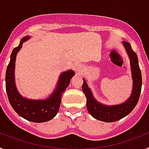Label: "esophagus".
<instances>
[{"label": "esophagus", "mask_w": 149, "mask_h": 149, "mask_svg": "<svg viewBox=\"0 0 149 149\" xmlns=\"http://www.w3.org/2000/svg\"><path fill=\"white\" fill-rule=\"evenodd\" d=\"M83 68H84V67H83L82 64H81V63H76L74 67V69L77 73H80V72H81L83 71Z\"/></svg>", "instance_id": "1"}]
</instances>
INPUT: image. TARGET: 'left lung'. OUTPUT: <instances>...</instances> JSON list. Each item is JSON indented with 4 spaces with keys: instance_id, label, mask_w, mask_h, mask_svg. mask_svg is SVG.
<instances>
[{
    "instance_id": "left-lung-1",
    "label": "left lung",
    "mask_w": 149,
    "mask_h": 149,
    "mask_svg": "<svg viewBox=\"0 0 149 149\" xmlns=\"http://www.w3.org/2000/svg\"><path fill=\"white\" fill-rule=\"evenodd\" d=\"M126 51L131 62V74L133 79V89L130 98L120 104L107 105L102 104L95 100L93 97L86 81L84 78L82 89L86 98V107L89 113L95 119L105 122H113L122 119L128 115L136 107L142 88V74L138 63L136 54L131 48V45L127 42H123Z\"/></svg>"
}]
</instances>
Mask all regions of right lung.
Returning <instances> with one entry per match:
<instances>
[{"label":"right lung","instance_id":"add662e5","mask_svg":"<svg viewBox=\"0 0 149 149\" xmlns=\"http://www.w3.org/2000/svg\"><path fill=\"white\" fill-rule=\"evenodd\" d=\"M30 39L27 36L22 39L19 45L13 50L10 61L6 71V90L10 104L15 112L30 122H45L50 121L56 115L60 107L62 95L70 84L74 72L68 70L60 74L57 85L49 98L43 100L27 99L17 90L15 83V65L16 55L24 42Z\"/></svg>","mask_w":149,"mask_h":149}]
</instances>
